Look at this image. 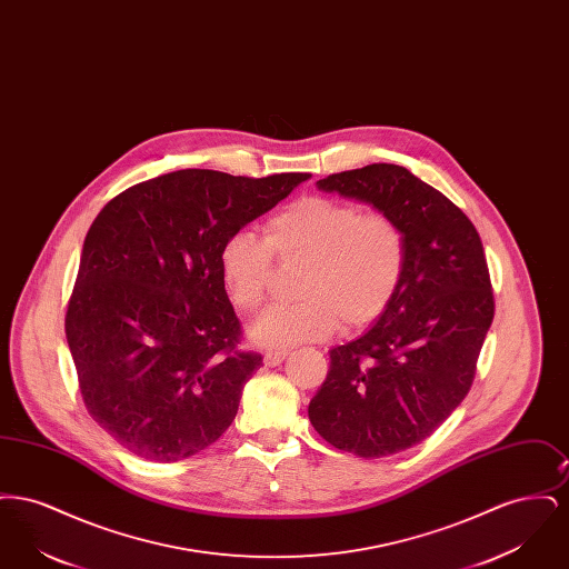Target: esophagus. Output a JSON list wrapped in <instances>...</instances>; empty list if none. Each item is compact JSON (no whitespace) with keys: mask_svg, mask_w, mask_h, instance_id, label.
Listing matches in <instances>:
<instances>
[{"mask_svg":"<svg viewBox=\"0 0 569 569\" xmlns=\"http://www.w3.org/2000/svg\"><path fill=\"white\" fill-rule=\"evenodd\" d=\"M286 358H288V352H267L264 353V365H267V367H277V365H281Z\"/></svg>","mask_w":569,"mask_h":569,"instance_id":"34e87169","label":"esophagus"}]
</instances>
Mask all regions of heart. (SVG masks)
<instances>
[{
  "instance_id": "heart-1",
  "label": "heart",
  "mask_w": 569,
  "mask_h": 569,
  "mask_svg": "<svg viewBox=\"0 0 569 569\" xmlns=\"http://www.w3.org/2000/svg\"><path fill=\"white\" fill-rule=\"evenodd\" d=\"M272 253L309 267L298 281L302 300L277 305L251 326V339L264 348L325 341L339 325H373L406 274V237L390 217L362 216L350 202L305 196L267 221L264 239L239 230L221 243L217 267L239 311L256 313L267 300Z\"/></svg>"
}]
</instances>
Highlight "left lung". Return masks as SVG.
Wrapping results in <instances>:
<instances>
[{
  "instance_id": "obj_1",
  "label": "left lung",
  "mask_w": 569,
  "mask_h": 569,
  "mask_svg": "<svg viewBox=\"0 0 569 569\" xmlns=\"http://www.w3.org/2000/svg\"><path fill=\"white\" fill-rule=\"evenodd\" d=\"M318 190L369 204L406 237V274L365 335L330 350L309 420L362 459L425 441L460 406L495 316L487 258L469 217L403 166L371 163Z\"/></svg>"
}]
</instances>
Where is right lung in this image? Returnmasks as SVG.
Returning a JSON list of instances; mask_svg holds the SVG:
<instances>
[{
	"label": "right lung",
	"mask_w": 569,
	"mask_h": 569,
	"mask_svg": "<svg viewBox=\"0 0 569 569\" xmlns=\"http://www.w3.org/2000/svg\"><path fill=\"white\" fill-rule=\"evenodd\" d=\"M309 177L186 168L121 191L93 219L66 337L91 418L136 457L188 459L232 425L262 356L237 350L217 256Z\"/></svg>",
	"instance_id": "1"
}]
</instances>
